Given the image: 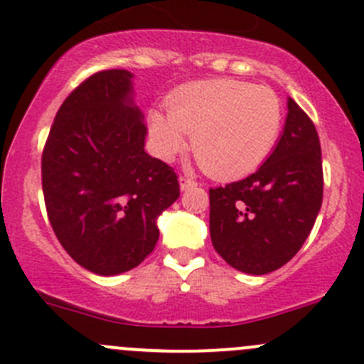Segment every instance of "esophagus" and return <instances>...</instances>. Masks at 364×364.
Returning <instances> with one entry per match:
<instances>
[{
  "label": "esophagus",
  "mask_w": 364,
  "mask_h": 364,
  "mask_svg": "<svg viewBox=\"0 0 364 364\" xmlns=\"http://www.w3.org/2000/svg\"><path fill=\"white\" fill-rule=\"evenodd\" d=\"M199 183L196 181V179L188 178V176H181L179 178V186H181V190H188V188H193V186H197Z\"/></svg>",
  "instance_id": "obj_1"
}]
</instances>
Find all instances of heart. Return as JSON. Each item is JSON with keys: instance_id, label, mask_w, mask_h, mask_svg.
Segmentation results:
<instances>
[{"instance_id": "1", "label": "heart", "mask_w": 364, "mask_h": 364, "mask_svg": "<svg viewBox=\"0 0 364 364\" xmlns=\"http://www.w3.org/2000/svg\"><path fill=\"white\" fill-rule=\"evenodd\" d=\"M284 110L267 85L218 80L196 81L176 90L168 114L147 117L151 139L161 158H174L192 135V153L218 179L245 176L259 167L276 146Z\"/></svg>"}]
</instances>
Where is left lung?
Wrapping results in <instances>:
<instances>
[{"label": "left lung", "instance_id": "left-lung-1", "mask_svg": "<svg viewBox=\"0 0 364 364\" xmlns=\"http://www.w3.org/2000/svg\"><path fill=\"white\" fill-rule=\"evenodd\" d=\"M322 149L315 124L288 100L276 149L254 174L210 188L215 250L236 270L263 276L301 250L322 206Z\"/></svg>", "mask_w": 364, "mask_h": 364}]
</instances>
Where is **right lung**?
<instances>
[{
  "instance_id": "add662e5",
  "label": "right lung",
  "mask_w": 364,
  "mask_h": 364,
  "mask_svg": "<svg viewBox=\"0 0 364 364\" xmlns=\"http://www.w3.org/2000/svg\"><path fill=\"white\" fill-rule=\"evenodd\" d=\"M132 73L107 69L67 96L42 151V192L56 238L100 276L139 267L154 250L156 217L179 197L171 165L144 151Z\"/></svg>"
}]
</instances>
